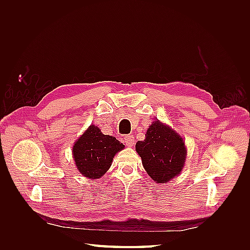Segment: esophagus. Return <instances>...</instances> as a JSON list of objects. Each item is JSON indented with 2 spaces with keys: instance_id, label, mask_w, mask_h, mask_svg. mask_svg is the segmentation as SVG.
<instances>
[{
  "instance_id": "1",
  "label": "esophagus",
  "mask_w": 250,
  "mask_h": 250,
  "mask_svg": "<svg viewBox=\"0 0 250 250\" xmlns=\"http://www.w3.org/2000/svg\"><path fill=\"white\" fill-rule=\"evenodd\" d=\"M124 141L127 146H132L134 144V137L133 135H125Z\"/></svg>"
}]
</instances>
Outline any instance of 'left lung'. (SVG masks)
<instances>
[{
  "instance_id": "obj_1",
  "label": "left lung",
  "mask_w": 250,
  "mask_h": 250,
  "mask_svg": "<svg viewBox=\"0 0 250 250\" xmlns=\"http://www.w3.org/2000/svg\"><path fill=\"white\" fill-rule=\"evenodd\" d=\"M135 150L148 175L157 184L167 183L184 168L187 155L184 140L158 120L149 126L145 140L137 142Z\"/></svg>"
}]
</instances>
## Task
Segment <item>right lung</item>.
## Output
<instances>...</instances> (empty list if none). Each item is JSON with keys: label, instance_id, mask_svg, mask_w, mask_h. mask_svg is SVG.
<instances>
[{"label": "right lung", "instance_id": "right-lung-1", "mask_svg": "<svg viewBox=\"0 0 250 250\" xmlns=\"http://www.w3.org/2000/svg\"><path fill=\"white\" fill-rule=\"evenodd\" d=\"M124 148L122 143L105 135L95 125H90L73 147L75 164L85 177L96 179L104 175L118 151Z\"/></svg>", "mask_w": 250, "mask_h": 250}]
</instances>
